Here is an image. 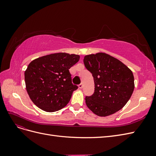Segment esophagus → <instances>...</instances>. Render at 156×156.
I'll use <instances>...</instances> for the list:
<instances>
[{"mask_svg": "<svg viewBox=\"0 0 156 156\" xmlns=\"http://www.w3.org/2000/svg\"><path fill=\"white\" fill-rule=\"evenodd\" d=\"M83 83H81L80 84H79V88H83Z\"/></svg>", "mask_w": 156, "mask_h": 156, "instance_id": "obj_1", "label": "esophagus"}]
</instances>
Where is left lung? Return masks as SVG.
Returning <instances> with one entry per match:
<instances>
[{
  "mask_svg": "<svg viewBox=\"0 0 156 156\" xmlns=\"http://www.w3.org/2000/svg\"><path fill=\"white\" fill-rule=\"evenodd\" d=\"M84 64L92 74L94 92L86 96L87 107L94 114L107 116L123 108L133 94L134 77L121 61L106 53L84 56Z\"/></svg>",
  "mask_w": 156,
  "mask_h": 156,
  "instance_id": "8db88e82",
  "label": "left lung"
}]
</instances>
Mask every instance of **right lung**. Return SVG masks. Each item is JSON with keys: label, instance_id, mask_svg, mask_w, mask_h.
Instances as JSON below:
<instances>
[{"label": "right lung", "instance_id": "add662e5", "mask_svg": "<svg viewBox=\"0 0 156 156\" xmlns=\"http://www.w3.org/2000/svg\"><path fill=\"white\" fill-rule=\"evenodd\" d=\"M77 55L54 53L37 58L25 72L26 89L30 100L41 110L55 112L69 103L73 84L69 69L79 60Z\"/></svg>", "mask_w": 156, "mask_h": 156}]
</instances>
